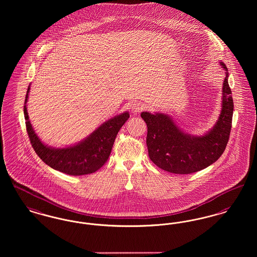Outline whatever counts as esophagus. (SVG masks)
Returning a JSON list of instances; mask_svg holds the SVG:
<instances>
[{
    "label": "esophagus",
    "instance_id": "obj_1",
    "mask_svg": "<svg viewBox=\"0 0 257 257\" xmlns=\"http://www.w3.org/2000/svg\"><path fill=\"white\" fill-rule=\"evenodd\" d=\"M145 107L146 106L142 102H140V101H136V102L132 104V110H133L134 113H139L142 110H144Z\"/></svg>",
    "mask_w": 257,
    "mask_h": 257
}]
</instances>
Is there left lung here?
<instances>
[{
    "label": "left lung",
    "instance_id": "1",
    "mask_svg": "<svg viewBox=\"0 0 257 257\" xmlns=\"http://www.w3.org/2000/svg\"><path fill=\"white\" fill-rule=\"evenodd\" d=\"M222 86V103L214 127L202 136L185 134L166 114L142 112L147 123V147L151 161L163 170L175 174H190L200 171L216 162L223 154L229 139L233 98L228 84V69Z\"/></svg>",
    "mask_w": 257,
    "mask_h": 257
}]
</instances>
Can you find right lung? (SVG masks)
<instances>
[{
	"label": "right lung",
	"mask_w": 257,
	"mask_h": 257,
	"mask_svg": "<svg viewBox=\"0 0 257 257\" xmlns=\"http://www.w3.org/2000/svg\"><path fill=\"white\" fill-rule=\"evenodd\" d=\"M28 88L24 115L28 135L37 155L51 168L68 175H86L94 173L107 162L115 138L122 124L130 118L128 112H123L103 122L79 143L67 148H52L41 142L35 133L28 116Z\"/></svg>",
	"instance_id": "add662e5"
}]
</instances>
